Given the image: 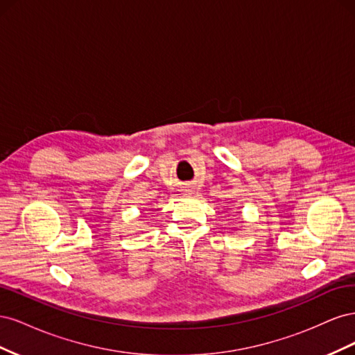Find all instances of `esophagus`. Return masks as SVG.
I'll list each match as a JSON object with an SVG mask.
<instances>
[{"label":"esophagus","mask_w":355,"mask_h":355,"mask_svg":"<svg viewBox=\"0 0 355 355\" xmlns=\"http://www.w3.org/2000/svg\"><path fill=\"white\" fill-rule=\"evenodd\" d=\"M184 191H185V192H188V194L191 192V189H189V188H187V189H184Z\"/></svg>","instance_id":"obj_1"}]
</instances>
